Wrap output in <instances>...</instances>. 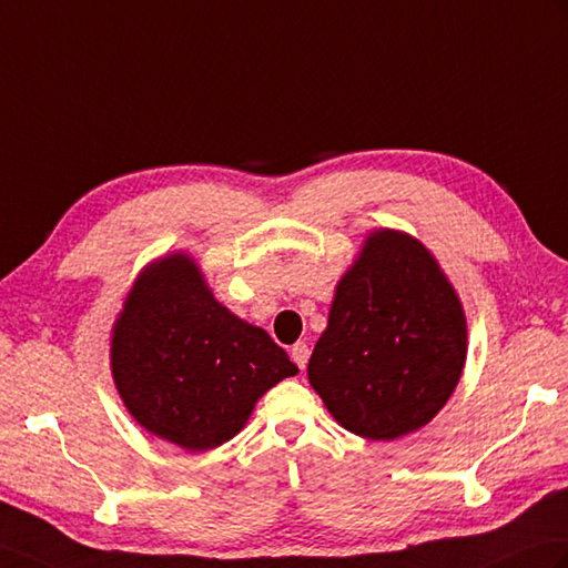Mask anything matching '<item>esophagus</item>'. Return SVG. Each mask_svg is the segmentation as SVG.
Instances as JSON below:
<instances>
[{"mask_svg": "<svg viewBox=\"0 0 568 568\" xmlns=\"http://www.w3.org/2000/svg\"><path fill=\"white\" fill-rule=\"evenodd\" d=\"M290 355H293V361H295V365L300 367V371H305L307 361H310V346L305 344V341H297V344L293 346V351H290Z\"/></svg>", "mask_w": 568, "mask_h": 568, "instance_id": "34e87169", "label": "esophagus"}]
</instances>
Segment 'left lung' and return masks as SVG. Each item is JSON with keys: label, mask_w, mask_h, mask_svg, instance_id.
<instances>
[{"label": "left lung", "mask_w": 568, "mask_h": 568, "mask_svg": "<svg viewBox=\"0 0 568 568\" xmlns=\"http://www.w3.org/2000/svg\"><path fill=\"white\" fill-rule=\"evenodd\" d=\"M467 320L412 234L377 230L336 285L307 377L341 426L371 440L424 428L455 392Z\"/></svg>", "instance_id": "1"}]
</instances>
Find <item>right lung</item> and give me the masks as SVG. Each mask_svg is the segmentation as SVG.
<instances>
[{
  "instance_id": "add662e5",
  "label": "right lung",
  "mask_w": 568,
  "mask_h": 568,
  "mask_svg": "<svg viewBox=\"0 0 568 568\" xmlns=\"http://www.w3.org/2000/svg\"><path fill=\"white\" fill-rule=\"evenodd\" d=\"M111 373L144 430L203 453L234 438L297 365L263 328L220 305L189 254H169L130 287L113 324Z\"/></svg>"
}]
</instances>
